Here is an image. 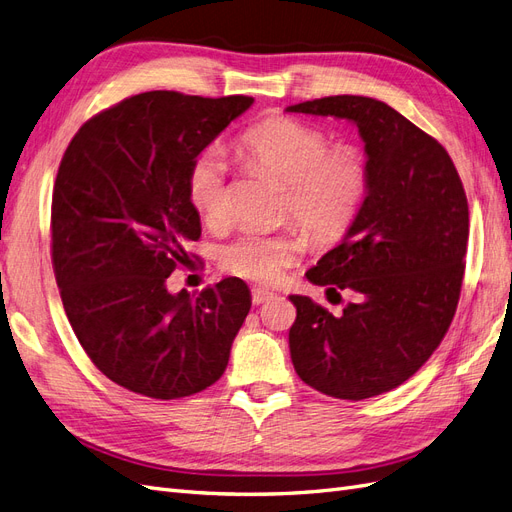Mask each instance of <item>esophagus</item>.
<instances>
[{"mask_svg": "<svg viewBox=\"0 0 512 512\" xmlns=\"http://www.w3.org/2000/svg\"><path fill=\"white\" fill-rule=\"evenodd\" d=\"M271 299H273V292H269L265 288H254L252 290V303L254 305H262V303H267Z\"/></svg>", "mask_w": 512, "mask_h": 512, "instance_id": "esophagus-1", "label": "esophagus"}]
</instances>
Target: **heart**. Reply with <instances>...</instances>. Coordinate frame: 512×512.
Listing matches in <instances>:
<instances>
[{
	"label": "heart",
	"mask_w": 512,
	"mask_h": 512,
	"mask_svg": "<svg viewBox=\"0 0 512 512\" xmlns=\"http://www.w3.org/2000/svg\"><path fill=\"white\" fill-rule=\"evenodd\" d=\"M247 168L286 183L282 213L297 220L318 243H335L359 215L369 168L359 147L331 145L327 132L309 123L271 117L237 141ZM188 196L203 222L220 226L230 215L228 166L220 149H207L192 162ZM307 250L301 232H245L222 252L224 265L245 280L275 284Z\"/></svg>",
	"instance_id": "1"
}]
</instances>
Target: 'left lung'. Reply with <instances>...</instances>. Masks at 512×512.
Segmentation results:
<instances>
[{
  "label": "left lung",
  "instance_id": "left-lung-1",
  "mask_svg": "<svg viewBox=\"0 0 512 512\" xmlns=\"http://www.w3.org/2000/svg\"><path fill=\"white\" fill-rule=\"evenodd\" d=\"M286 113L346 119L365 143V203L307 280L348 290L342 316L290 294V359L299 378L337 399H367L416 374L455 316L468 250V200L446 149L376 98L331 96Z\"/></svg>",
  "mask_w": 512,
  "mask_h": 512
}]
</instances>
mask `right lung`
Masks as SVG:
<instances>
[{
	"mask_svg": "<svg viewBox=\"0 0 512 512\" xmlns=\"http://www.w3.org/2000/svg\"><path fill=\"white\" fill-rule=\"evenodd\" d=\"M252 104L145 91L89 119L61 158L51 207L61 301L89 359L132 393L188 397L228 365L250 288L226 277L190 294L166 280L200 237L190 166Z\"/></svg>",
	"mask_w": 512,
	"mask_h": 512,
	"instance_id": "right-lung-1",
	"label": "right lung"
}]
</instances>
